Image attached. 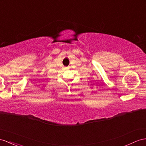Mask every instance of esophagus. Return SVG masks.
I'll return each mask as SVG.
<instances>
[{
	"label": "esophagus",
	"mask_w": 146,
	"mask_h": 146,
	"mask_svg": "<svg viewBox=\"0 0 146 146\" xmlns=\"http://www.w3.org/2000/svg\"><path fill=\"white\" fill-rule=\"evenodd\" d=\"M68 68H67V67H65V70H68Z\"/></svg>",
	"instance_id": "34e87169"
}]
</instances>
